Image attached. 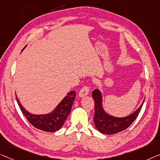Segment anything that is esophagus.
Instances as JSON below:
<instances>
[{
	"instance_id": "1",
	"label": "esophagus",
	"mask_w": 160,
	"mask_h": 160,
	"mask_svg": "<svg viewBox=\"0 0 160 160\" xmlns=\"http://www.w3.org/2000/svg\"><path fill=\"white\" fill-rule=\"evenodd\" d=\"M88 93H89L88 87L84 86L83 88H82V89H81L79 92V97L80 98L84 97V96H87L88 94Z\"/></svg>"
}]
</instances>
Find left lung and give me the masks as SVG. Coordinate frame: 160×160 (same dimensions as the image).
Masks as SVG:
<instances>
[{
  "label": "left lung",
  "instance_id": "obj_1",
  "mask_svg": "<svg viewBox=\"0 0 160 160\" xmlns=\"http://www.w3.org/2000/svg\"><path fill=\"white\" fill-rule=\"evenodd\" d=\"M92 97L95 102V114H94V124L98 131L102 134L112 135L122 131L129 127L136 120L142 108L141 105L133 113L122 118L112 116L105 111L103 106L102 94L98 89H95L92 92Z\"/></svg>",
  "mask_w": 160,
  "mask_h": 160
}]
</instances>
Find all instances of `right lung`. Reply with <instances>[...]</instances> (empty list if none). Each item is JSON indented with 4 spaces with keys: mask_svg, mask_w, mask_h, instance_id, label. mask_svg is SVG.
<instances>
[{
    "mask_svg": "<svg viewBox=\"0 0 160 160\" xmlns=\"http://www.w3.org/2000/svg\"><path fill=\"white\" fill-rule=\"evenodd\" d=\"M25 47L22 49V51L25 48ZM75 97V91H69L52 112L47 114H35L29 112L22 107L16 95L18 105L29 122L35 128L45 132H56L61 129L70 113Z\"/></svg>",
    "mask_w": 160,
    "mask_h": 160,
    "instance_id": "right-lung-1",
    "label": "right lung"
}]
</instances>
